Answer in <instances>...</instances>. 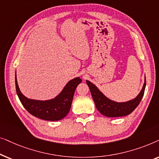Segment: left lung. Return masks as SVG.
<instances>
[{"label": "left lung", "mask_w": 159, "mask_h": 159, "mask_svg": "<svg viewBox=\"0 0 159 159\" xmlns=\"http://www.w3.org/2000/svg\"><path fill=\"white\" fill-rule=\"evenodd\" d=\"M86 82L90 88L91 95L97 109L101 114L108 117L125 116L131 114L140 103L144 95L145 85H146V80L145 76V81L142 90L134 98L125 102H116L106 97L97 88L96 85H95L89 80H86Z\"/></svg>", "instance_id": "1"}]
</instances>
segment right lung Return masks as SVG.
<instances>
[{
	"mask_svg": "<svg viewBox=\"0 0 159 159\" xmlns=\"http://www.w3.org/2000/svg\"><path fill=\"white\" fill-rule=\"evenodd\" d=\"M81 82L80 77L74 78L67 82L59 94L55 98L41 101L28 98L21 93L17 82L16 72L15 74L16 90L21 104L30 114L47 121L61 120L68 114L76 88Z\"/></svg>",
	"mask_w": 159,
	"mask_h": 159,
	"instance_id": "obj_1",
	"label": "right lung"
}]
</instances>
